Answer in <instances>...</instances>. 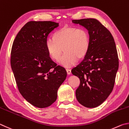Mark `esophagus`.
I'll return each mask as SVG.
<instances>
[{"label":"esophagus","instance_id":"1","mask_svg":"<svg viewBox=\"0 0 129 129\" xmlns=\"http://www.w3.org/2000/svg\"><path fill=\"white\" fill-rule=\"evenodd\" d=\"M66 71H67V74H68V75H70L71 73V70L70 69H66Z\"/></svg>","mask_w":129,"mask_h":129}]
</instances>
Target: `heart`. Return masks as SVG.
<instances>
[{
	"mask_svg": "<svg viewBox=\"0 0 129 129\" xmlns=\"http://www.w3.org/2000/svg\"><path fill=\"white\" fill-rule=\"evenodd\" d=\"M45 46L49 55L57 60L63 51L64 53L58 60L63 66L69 67L78 59H82L87 55L90 47V37L86 29L75 27H63L54 32L53 39L47 38Z\"/></svg>",
	"mask_w": 129,
	"mask_h": 129,
	"instance_id": "1",
	"label": "heart"
}]
</instances>
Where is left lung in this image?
I'll return each instance as SVG.
<instances>
[{"label": "left lung", "instance_id": "8db88e82", "mask_svg": "<svg viewBox=\"0 0 129 129\" xmlns=\"http://www.w3.org/2000/svg\"><path fill=\"white\" fill-rule=\"evenodd\" d=\"M74 24L86 28L90 37V47L82 62L72 69L80 84L76 98L87 108L101 105L113 89L119 62L113 37L110 31L94 19L73 20Z\"/></svg>", "mask_w": 129, "mask_h": 129}]
</instances>
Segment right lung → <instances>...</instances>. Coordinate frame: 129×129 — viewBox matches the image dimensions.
Returning <instances> with one entry per match:
<instances>
[{
	"label": "right lung",
	"instance_id": "obj_1",
	"mask_svg": "<svg viewBox=\"0 0 129 129\" xmlns=\"http://www.w3.org/2000/svg\"><path fill=\"white\" fill-rule=\"evenodd\" d=\"M58 26L50 21L27 22L18 33L11 50V68L19 92L39 108L55 102L58 89L67 76L66 70L53 62L45 46L49 33Z\"/></svg>",
	"mask_w": 129,
	"mask_h": 129
}]
</instances>
